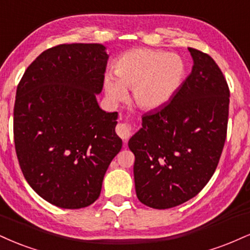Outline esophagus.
<instances>
[{
	"instance_id": "esophagus-1",
	"label": "esophagus",
	"mask_w": 250,
	"mask_h": 250,
	"mask_svg": "<svg viewBox=\"0 0 250 250\" xmlns=\"http://www.w3.org/2000/svg\"><path fill=\"white\" fill-rule=\"evenodd\" d=\"M116 133L125 142L133 134V129H131V125H127V123H119L116 127Z\"/></svg>"
}]
</instances>
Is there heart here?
I'll return each instance as SVG.
<instances>
[{"label":"heart","mask_w":250,"mask_h":250,"mask_svg":"<svg viewBox=\"0 0 250 250\" xmlns=\"http://www.w3.org/2000/svg\"><path fill=\"white\" fill-rule=\"evenodd\" d=\"M114 74L104 77V89L110 101H122L127 88H133L134 101L141 109L156 110L169 104L179 91L186 66L176 53L140 47L116 60Z\"/></svg>","instance_id":"1"}]
</instances>
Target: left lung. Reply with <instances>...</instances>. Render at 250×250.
<instances>
[{
    "mask_svg": "<svg viewBox=\"0 0 250 250\" xmlns=\"http://www.w3.org/2000/svg\"><path fill=\"white\" fill-rule=\"evenodd\" d=\"M193 66L169 104L142 116L130 137L138 200L171 208L203 190L214 173L227 134L229 89L211 57L188 47Z\"/></svg>",
    "mask_w": 250,
    "mask_h": 250,
    "instance_id": "left-lung-1",
    "label": "left lung"
}]
</instances>
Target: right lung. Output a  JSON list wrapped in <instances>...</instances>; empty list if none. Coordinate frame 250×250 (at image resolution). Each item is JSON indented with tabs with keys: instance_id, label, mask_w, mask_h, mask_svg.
Returning <instances> with one entry per match:
<instances>
[{
	"instance_id": "obj_1",
	"label": "right lung",
	"mask_w": 250,
	"mask_h": 250,
	"mask_svg": "<svg viewBox=\"0 0 250 250\" xmlns=\"http://www.w3.org/2000/svg\"><path fill=\"white\" fill-rule=\"evenodd\" d=\"M102 44H62L44 51L24 72L14 107V140L21 169L34 191L67 209L89 206L122 148L117 113L96 95L107 60Z\"/></svg>"
}]
</instances>
